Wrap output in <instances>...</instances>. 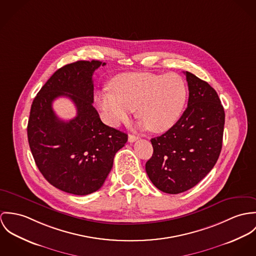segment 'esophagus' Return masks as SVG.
Masks as SVG:
<instances>
[{"label": "esophagus", "mask_w": 256, "mask_h": 256, "mask_svg": "<svg viewBox=\"0 0 256 256\" xmlns=\"http://www.w3.org/2000/svg\"><path fill=\"white\" fill-rule=\"evenodd\" d=\"M138 140V136H134V134H130L128 136V142H136Z\"/></svg>", "instance_id": "esophagus-1"}]
</instances>
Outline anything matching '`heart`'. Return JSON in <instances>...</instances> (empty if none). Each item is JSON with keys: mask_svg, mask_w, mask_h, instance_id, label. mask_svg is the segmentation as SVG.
<instances>
[{"mask_svg": "<svg viewBox=\"0 0 256 256\" xmlns=\"http://www.w3.org/2000/svg\"><path fill=\"white\" fill-rule=\"evenodd\" d=\"M109 89L96 95L107 124L116 126L136 110L142 126L155 134L168 130L176 122L188 98L184 80L174 72L122 74L112 80Z\"/></svg>", "mask_w": 256, "mask_h": 256, "instance_id": "1", "label": "heart"}]
</instances>
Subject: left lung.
I'll list each match as a JSON object with an SVG mask.
<instances>
[{
  "label": "left lung",
  "mask_w": 256,
  "mask_h": 256,
  "mask_svg": "<svg viewBox=\"0 0 256 256\" xmlns=\"http://www.w3.org/2000/svg\"><path fill=\"white\" fill-rule=\"evenodd\" d=\"M188 107L164 134L151 140L145 170L161 192L178 194L196 186L215 166L223 142L225 112L215 89L186 72Z\"/></svg>",
  "instance_id": "obj_1"
}]
</instances>
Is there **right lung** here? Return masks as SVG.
<instances>
[{
  "label": "right lung",
  "instance_id": "1",
  "mask_svg": "<svg viewBox=\"0 0 256 256\" xmlns=\"http://www.w3.org/2000/svg\"><path fill=\"white\" fill-rule=\"evenodd\" d=\"M105 62L78 60L58 68L34 98L28 136L36 166L58 190L86 196L97 192L112 170L116 153L128 134L106 126L93 107V72ZM70 98L77 116L64 122L52 104L58 96Z\"/></svg>",
  "mask_w": 256,
  "mask_h": 256
}]
</instances>
